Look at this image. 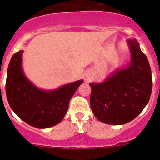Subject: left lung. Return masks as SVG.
<instances>
[{
  "label": "left lung",
  "mask_w": 160,
  "mask_h": 160,
  "mask_svg": "<svg viewBox=\"0 0 160 160\" xmlns=\"http://www.w3.org/2000/svg\"><path fill=\"white\" fill-rule=\"evenodd\" d=\"M131 60L102 83H90V107L102 122L122 125L140 114L152 94V70L135 39L128 40Z\"/></svg>",
  "instance_id": "1"
}]
</instances>
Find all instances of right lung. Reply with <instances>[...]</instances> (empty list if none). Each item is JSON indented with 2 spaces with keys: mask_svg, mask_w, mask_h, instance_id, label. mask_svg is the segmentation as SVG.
I'll return each instance as SVG.
<instances>
[{
  "mask_svg": "<svg viewBox=\"0 0 160 160\" xmlns=\"http://www.w3.org/2000/svg\"><path fill=\"white\" fill-rule=\"evenodd\" d=\"M23 50L12 55L7 71V99L11 109L24 122L37 128L57 125L64 118L69 102L78 87V80L53 90L36 87L24 74L22 62Z\"/></svg>",
  "mask_w": 160,
  "mask_h": 160,
  "instance_id": "add662e5",
  "label": "right lung"
}]
</instances>
